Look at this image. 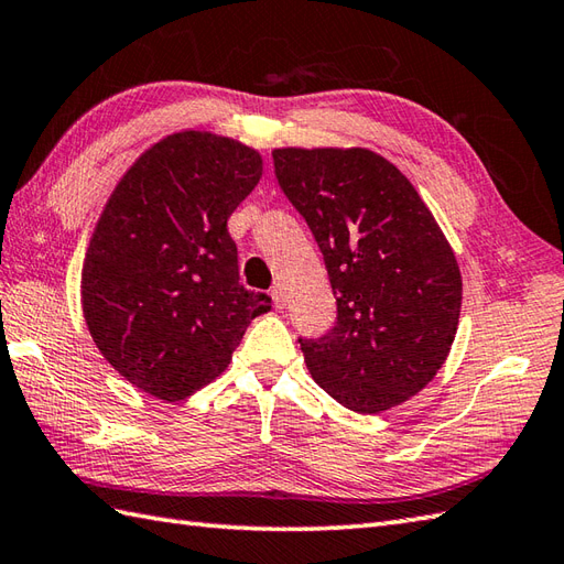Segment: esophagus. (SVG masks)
Segmentation results:
<instances>
[{
  "instance_id": "1",
  "label": "esophagus",
  "mask_w": 564,
  "mask_h": 564,
  "mask_svg": "<svg viewBox=\"0 0 564 564\" xmlns=\"http://www.w3.org/2000/svg\"><path fill=\"white\" fill-rule=\"evenodd\" d=\"M271 300H273V307H276V310H283V307H285V293H283L281 285L273 288V291H271Z\"/></svg>"
}]
</instances>
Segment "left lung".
I'll return each instance as SVG.
<instances>
[{
    "label": "left lung",
    "mask_w": 564,
    "mask_h": 564,
    "mask_svg": "<svg viewBox=\"0 0 564 564\" xmlns=\"http://www.w3.org/2000/svg\"><path fill=\"white\" fill-rule=\"evenodd\" d=\"M276 180L317 240L336 324L297 338L326 394L379 413L417 394L449 356L462 273L430 208L368 149H276Z\"/></svg>",
    "instance_id": "left-lung-1"
}]
</instances>
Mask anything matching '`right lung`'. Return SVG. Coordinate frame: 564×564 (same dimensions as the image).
Listing matches in <instances>:
<instances>
[{
	"label": "right lung",
	"instance_id": "obj_1",
	"mask_svg": "<svg viewBox=\"0 0 564 564\" xmlns=\"http://www.w3.org/2000/svg\"><path fill=\"white\" fill-rule=\"evenodd\" d=\"M261 155L212 132H177L117 182L90 238L82 305L102 358L147 394L192 397L228 368L271 297L240 285L228 218Z\"/></svg>",
	"mask_w": 564,
	"mask_h": 564
}]
</instances>
